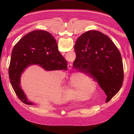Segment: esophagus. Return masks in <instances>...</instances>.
<instances>
[{
	"label": "esophagus",
	"mask_w": 134,
	"mask_h": 134,
	"mask_svg": "<svg viewBox=\"0 0 134 134\" xmlns=\"http://www.w3.org/2000/svg\"><path fill=\"white\" fill-rule=\"evenodd\" d=\"M68 69H71V68H72V64H69L68 65Z\"/></svg>",
	"instance_id": "esophagus-1"
}]
</instances>
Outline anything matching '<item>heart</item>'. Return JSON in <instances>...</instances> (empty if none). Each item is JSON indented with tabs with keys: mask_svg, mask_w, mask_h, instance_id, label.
Instances as JSON below:
<instances>
[{
	"mask_svg": "<svg viewBox=\"0 0 134 134\" xmlns=\"http://www.w3.org/2000/svg\"><path fill=\"white\" fill-rule=\"evenodd\" d=\"M73 81L70 83V86L73 90L76 91H82L84 89L86 83V79L84 76L82 75L74 76Z\"/></svg>",
	"mask_w": 134,
	"mask_h": 134,
	"instance_id": "obj_1",
	"label": "heart"
}]
</instances>
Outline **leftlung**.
<instances>
[{"mask_svg":"<svg viewBox=\"0 0 134 134\" xmlns=\"http://www.w3.org/2000/svg\"><path fill=\"white\" fill-rule=\"evenodd\" d=\"M73 67L98 82L109 102L120 90L124 67L120 52L110 38L97 31H89L77 39L74 47Z\"/></svg>","mask_w":134,"mask_h":134,"instance_id":"8db88e82","label":"left lung"}]
</instances>
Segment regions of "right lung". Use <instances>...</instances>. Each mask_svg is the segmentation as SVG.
<instances>
[{"label": "right lung", "instance_id": "add662e5", "mask_svg": "<svg viewBox=\"0 0 134 134\" xmlns=\"http://www.w3.org/2000/svg\"><path fill=\"white\" fill-rule=\"evenodd\" d=\"M37 64L46 70H67V62L58 49L53 36L48 32L37 30L24 35L13 49L8 69L12 86L17 97L25 104L27 101L20 84L21 75L29 66Z\"/></svg>", "mask_w": 134, "mask_h": 134}]
</instances>
